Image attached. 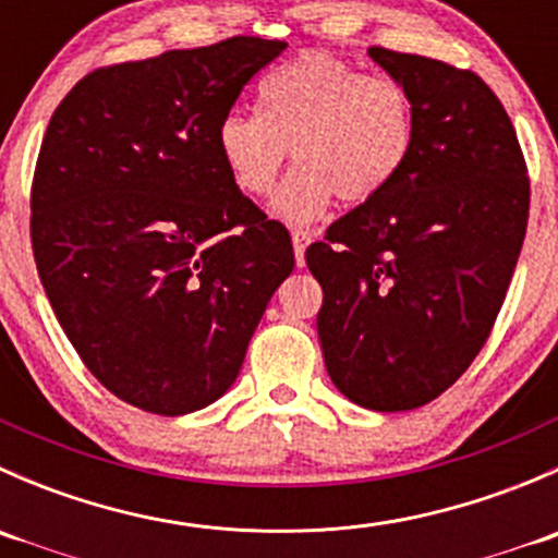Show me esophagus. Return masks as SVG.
<instances>
[{"instance_id":"1","label":"esophagus","mask_w":558,"mask_h":558,"mask_svg":"<svg viewBox=\"0 0 558 558\" xmlns=\"http://www.w3.org/2000/svg\"><path fill=\"white\" fill-rule=\"evenodd\" d=\"M311 240H313V232H307V229H296V232H291V243H294L296 267H302V264H305V247L311 245Z\"/></svg>"}]
</instances>
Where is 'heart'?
Returning a JSON list of instances; mask_svg holds the SVG:
<instances>
[{"label":"heart","instance_id":"obj_1","mask_svg":"<svg viewBox=\"0 0 558 558\" xmlns=\"http://www.w3.org/2000/svg\"><path fill=\"white\" fill-rule=\"evenodd\" d=\"M408 88L329 53H302L258 86V112H229L216 134L229 178L247 196L275 189L289 154L294 172L272 199L286 223H311L335 196L364 205L384 194L413 150Z\"/></svg>","mask_w":558,"mask_h":558}]
</instances>
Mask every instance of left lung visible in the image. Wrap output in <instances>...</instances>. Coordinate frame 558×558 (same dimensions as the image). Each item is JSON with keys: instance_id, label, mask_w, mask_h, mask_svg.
<instances>
[{"instance_id": "left-lung-1", "label": "left lung", "mask_w": 558, "mask_h": 558, "mask_svg": "<svg viewBox=\"0 0 558 558\" xmlns=\"http://www.w3.org/2000/svg\"><path fill=\"white\" fill-rule=\"evenodd\" d=\"M413 99L404 170L307 247L326 373L351 402L415 410L464 375L519 264L529 178L497 94L470 70L369 48Z\"/></svg>"}]
</instances>
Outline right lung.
Instances as JSON below:
<instances>
[{
  "label": "right lung",
  "mask_w": 558,
  "mask_h": 558,
  "mask_svg": "<svg viewBox=\"0 0 558 558\" xmlns=\"http://www.w3.org/2000/svg\"><path fill=\"white\" fill-rule=\"evenodd\" d=\"M278 39L105 66L56 107L32 183V247L61 329L123 402L185 415L229 391L294 269L283 223L234 185L216 134Z\"/></svg>",
  "instance_id": "right-lung-1"
}]
</instances>
